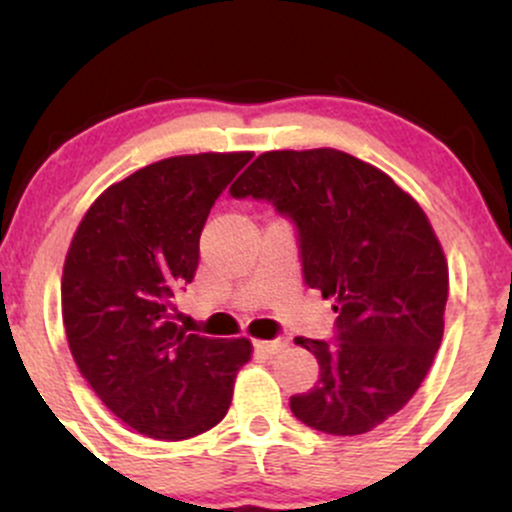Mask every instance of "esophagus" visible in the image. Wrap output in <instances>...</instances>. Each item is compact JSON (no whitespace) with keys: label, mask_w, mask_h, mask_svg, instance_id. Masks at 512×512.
I'll list each match as a JSON object with an SVG mask.
<instances>
[{"label":"esophagus","mask_w":512,"mask_h":512,"mask_svg":"<svg viewBox=\"0 0 512 512\" xmlns=\"http://www.w3.org/2000/svg\"><path fill=\"white\" fill-rule=\"evenodd\" d=\"M257 349L267 351V354H279V351H284L286 346H289V339L284 337H276V339H264V342H255Z\"/></svg>","instance_id":"esophagus-1"}]
</instances>
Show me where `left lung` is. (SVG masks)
I'll use <instances>...</instances> for the list:
<instances>
[{"mask_svg":"<svg viewBox=\"0 0 512 512\" xmlns=\"http://www.w3.org/2000/svg\"><path fill=\"white\" fill-rule=\"evenodd\" d=\"M231 197L291 219L305 284L334 301V342L296 337L320 380L291 397L293 416L332 436L373 431L414 397L443 339L448 262L424 209L337 149L267 151Z\"/></svg>","mask_w":512,"mask_h":512,"instance_id":"8db88e82","label":"left lung"}]
</instances>
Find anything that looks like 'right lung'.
<instances>
[{"label": "right lung", "mask_w": 512, "mask_h": 512, "mask_svg": "<svg viewBox=\"0 0 512 512\" xmlns=\"http://www.w3.org/2000/svg\"><path fill=\"white\" fill-rule=\"evenodd\" d=\"M250 158L195 154L139 168L91 204L69 245V349L105 407L142 436L185 440L214 428L250 361L248 339L199 337L173 322L209 211Z\"/></svg>", "instance_id": "1"}]
</instances>
